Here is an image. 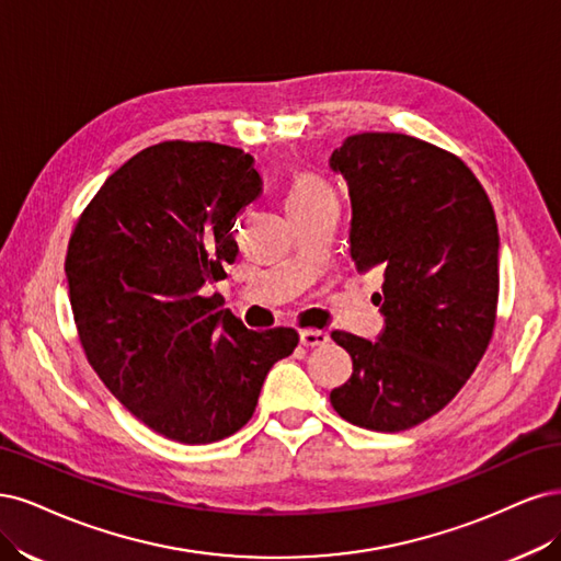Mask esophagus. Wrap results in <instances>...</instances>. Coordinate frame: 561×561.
Listing matches in <instances>:
<instances>
[{
	"instance_id": "1",
	"label": "esophagus",
	"mask_w": 561,
	"mask_h": 561,
	"mask_svg": "<svg viewBox=\"0 0 561 561\" xmlns=\"http://www.w3.org/2000/svg\"><path fill=\"white\" fill-rule=\"evenodd\" d=\"M327 342H329V333H323V331L310 329V331L300 333V345H305V347H323Z\"/></svg>"
}]
</instances>
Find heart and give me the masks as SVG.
Returning <instances> with one entry per match:
<instances>
[{
    "instance_id": "1",
    "label": "heart",
    "mask_w": 561,
    "mask_h": 561,
    "mask_svg": "<svg viewBox=\"0 0 561 561\" xmlns=\"http://www.w3.org/2000/svg\"><path fill=\"white\" fill-rule=\"evenodd\" d=\"M329 195H333V191L321 176H317L314 172L300 170L294 174L291 184H288L286 207L310 205V203H317V201H321V197H329Z\"/></svg>"
}]
</instances>
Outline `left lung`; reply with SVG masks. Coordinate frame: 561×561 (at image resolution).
Returning <instances> with one entry per match:
<instances>
[{
  "instance_id": "1",
  "label": "left lung",
  "mask_w": 561,
  "mask_h": 561,
  "mask_svg": "<svg viewBox=\"0 0 561 561\" xmlns=\"http://www.w3.org/2000/svg\"><path fill=\"white\" fill-rule=\"evenodd\" d=\"M350 184L352 259L385 273L375 342L331 337L352 377L331 405L354 426L399 433L440 412L478 368L496 327L499 228L466 162L401 133L350 137L331 156Z\"/></svg>"
}]
</instances>
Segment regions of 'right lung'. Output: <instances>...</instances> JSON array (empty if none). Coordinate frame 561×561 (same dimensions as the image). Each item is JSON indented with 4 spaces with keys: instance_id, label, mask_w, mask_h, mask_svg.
<instances>
[{
    "instance_id": "1",
    "label": "right lung",
    "mask_w": 561,
    "mask_h": 561,
    "mask_svg": "<svg viewBox=\"0 0 561 561\" xmlns=\"http://www.w3.org/2000/svg\"><path fill=\"white\" fill-rule=\"evenodd\" d=\"M261 191L242 149L160 141L106 179L71 230L65 273L88 364L170 440L240 431L267 370L298 345L294 329L249 331L203 294L238 259L232 226Z\"/></svg>"
}]
</instances>
